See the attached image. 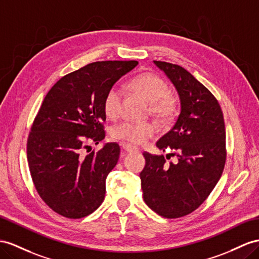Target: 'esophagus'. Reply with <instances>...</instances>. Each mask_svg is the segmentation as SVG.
Instances as JSON below:
<instances>
[{"mask_svg":"<svg viewBox=\"0 0 259 259\" xmlns=\"http://www.w3.org/2000/svg\"><path fill=\"white\" fill-rule=\"evenodd\" d=\"M121 148H122V150H123V151L128 152V153H130V152H138V151H139L137 148L132 147V145L127 144V143H123V144H121Z\"/></svg>","mask_w":259,"mask_h":259,"instance_id":"obj_1","label":"esophagus"}]
</instances>
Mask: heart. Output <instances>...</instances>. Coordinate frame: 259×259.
Masks as SVG:
<instances>
[{"instance_id":"obj_1","label":"heart","mask_w":259,"mask_h":259,"mask_svg":"<svg viewBox=\"0 0 259 259\" xmlns=\"http://www.w3.org/2000/svg\"><path fill=\"white\" fill-rule=\"evenodd\" d=\"M130 85L145 101L151 104L150 109L154 116L164 121L173 119L177 110V102L173 96L167 94V84L160 76L153 73H143L132 79ZM121 97V89L118 85L111 86L104 98L103 107L106 116L109 118L117 116ZM156 131V124L151 121H122L111 129V137L116 140L131 144H143L153 137Z\"/></svg>"}]
</instances>
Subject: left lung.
<instances>
[{"label": "left lung", "instance_id": "8db88e82", "mask_svg": "<svg viewBox=\"0 0 259 259\" xmlns=\"http://www.w3.org/2000/svg\"><path fill=\"white\" fill-rule=\"evenodd\" d=\"M174 85L181 112L166 135L156 142L163 152L177 151V163L163 155L143 153L140 173L144 202L167 219L187 215L213 190L224 168L225 127L220 105L211 92L177 64L153 61Z\"/></svg>", "mask_w": 259, "mask_h": 259}]
</instances>
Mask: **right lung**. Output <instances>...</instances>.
Listing matches in <instances>:
<instances>
[{"label": "right lung", "mask_w": 259, "mask_h": 259, "mask_svg": "<svg viewBox=\"0 0 259 259\" xmlns=\"http://www.w3.org/2000/svg\"><path fill=\"white\" fill-rule=\"evenodd\" d=\"M138 61L90 63L61 77L46 95L27 142L30 175L39 196L57 213L70 219L91 214L102 204L106 178L116 166L120 148L105 143L104 98Z\"/></svg>", "instance_id": "1"}]
</instances>
